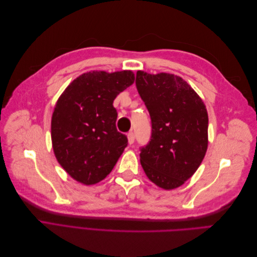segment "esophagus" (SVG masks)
<instances>
[{"mask_svg": "<svg viewBox=\"0 0 257 257\" xmlns=\"http://www.w3.org/2000/svg\"><path fill=\"white\" fill-rule=\"evenodd\" d=\"M127 141H128V144H130V145H132V144L134 143V141H135V135H134L133 132H130V133L127 134Z\"/></svg>", "mask_w": 257, "mask_h": 257, "instance_id": "esophagus-1", "label": "esophagus"}]
</instances>
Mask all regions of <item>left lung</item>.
<instances>
[{
  "label": "left lung",
  "instance_id": "1",
  "mask_svg": "<svg viewBox=\"0 0 257 257\" xmlns=\"http://www.w3.org/2000/svg\"><path fill=\"white\" fill-rule=\"evenodd\" d=\"M136 87L150 113L152 133L141 149L147 177L164 190L181 186L203 162L208 113L203 99L181 77L138 71Z\"/></svg>",
  "mask_w": 257,
  "mask_h": 257
}]
</instances>
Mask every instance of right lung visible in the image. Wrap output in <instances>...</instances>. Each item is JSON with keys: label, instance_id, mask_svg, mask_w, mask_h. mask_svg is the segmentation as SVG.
<instances>
[{"label": "right lung", "instance_id": "right-lung-1", "mask_svg": "<svg viewBox=\"0 0 257 257\" xmlns=\"http://www.w3.org/2000/svg\"><path fill=\"white\" fill-rule=\"evenodd\" d=\"M132 71H92L62 93L51 118V141L59 164L76 181L92 185L110 174L127 146L116 131L112 103L134 83Z\"/></svg>", "mask_w": 257, "mask_h": 257}]
</instances>
